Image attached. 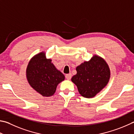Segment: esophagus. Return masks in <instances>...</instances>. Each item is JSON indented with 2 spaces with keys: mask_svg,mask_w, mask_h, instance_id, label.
I'll return each mask as SVG.
<instances>
[{
  "mask_svg": "<svg viewBox=\"0 0 134 134\" xmlns=\"http://www.w3.org/2000/svg\"><path fill=\"white\" fill-rule=\"evenodd\" d=\"M71 76H72V75H71V73H69V74H66L65 75V78H66V79L67 80H70L71 79Z\"/></svg>",
  "mask_w": 134,
  "mask_h": 134,
  "instance_id": "34e87169",
  "label": "esophagus"
}]
</instances>
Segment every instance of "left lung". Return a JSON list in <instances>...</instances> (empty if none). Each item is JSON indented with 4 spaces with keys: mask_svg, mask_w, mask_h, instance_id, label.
<instances>
[{
    "mask_svg": "<svg viewBox=\"0 0 134 134\" xmlns=\"http://www.w3.org/2000/svg\"><path fill=\"white\" fill-rule=\"evenodd\" d=\"M77 74L71 78L79 93L85 98H92L107 85L110 78V70L103 58L94 55L88 62L76 67Z\"/></svg>",
    "mask_w": 134,
    "mask_h": 134,
    "instance_id": "8db88e82",
    "label": "left lung"
}]
</instances>
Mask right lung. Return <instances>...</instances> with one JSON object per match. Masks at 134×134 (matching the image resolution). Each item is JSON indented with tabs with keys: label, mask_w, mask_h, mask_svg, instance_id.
<instances>
[{
	"label": "right lung",
	"mask_w": 134,
	"mask_h": 134,
	"mask_svg": "<svg viewBox=\"0 0 134 134\" xmlns=\"http://www.w3.org/2000/svg\"><path fill=\"white\" fill-rule=\"evenodd\" d=\"M26 77L32 88L43 97H50L55 93L60 82L65 77L46 57V53H38L31 58L26 69Z\"/></svg>",
	"instance_id": "add662e5"
}]
</instances>
